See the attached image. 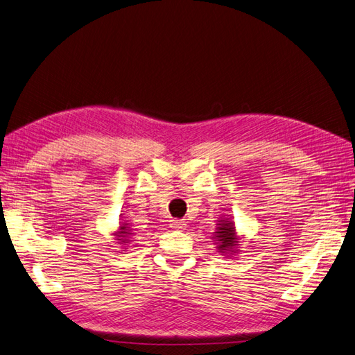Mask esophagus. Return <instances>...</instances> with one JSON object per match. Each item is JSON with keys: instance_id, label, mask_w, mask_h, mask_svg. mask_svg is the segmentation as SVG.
I'll return each mask as SVG.
<instances>
[{"instance_id": "34e87169", "label": "esophagus", "mask_w": 355, "mask_h": 355, "mask_svg": "<svg viewBox=\"0 0 355 355\" xmlns=\"http://www.w3.org/2000/svg\"><path fill=\"white\" fill-rule=\"evenodd\" d=\"M170 227L175 228V230H184L187 227V223H185V220L173 219V220H171V223H170Z\"/></svg>"}]
</instances>
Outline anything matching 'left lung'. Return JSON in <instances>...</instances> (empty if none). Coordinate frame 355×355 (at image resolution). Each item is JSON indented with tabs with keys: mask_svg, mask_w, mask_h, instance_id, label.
<instances>
[{
	"mask_svg": "<svg viewBox=\"0 0 355 355\" xmlns=\"http://www.w3.org/2000/svg\"><path fill=\"white\" fill-rule=\"evenodd\" d=\"M214 241L218 244V250L220 253H230V252H237V243L239 237L235 234L234 222L230 219H220L218 223L216 232H214Z\"/></svg>",
	"mask_w": 355,
	"mask_h": 355,
	"instance_id": "8db88e82",
	"label": "left lung"
}]
</instances>
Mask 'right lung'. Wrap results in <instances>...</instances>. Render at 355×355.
Returning a JSON list of instances; mask_svg holds the SVG:
<instances>
[{
	"label": "right lung",
	"instance_id": "1",
	"mask_svg": "<svg viewBox=\"0 0 355 355\" xmlns=\"http://www.w3.org/2000/svg\"><path fill=\"white\" fill-rule=\"evenodd\" d=\"M128 235H132V231L128 230L127 223H123L120 227V231H118V239L116 240H120L121 243H128V241H130V240H128Z\"/></svg>",
	"mask_w": 355,
	"mask_h": 355
}]
</instances>
